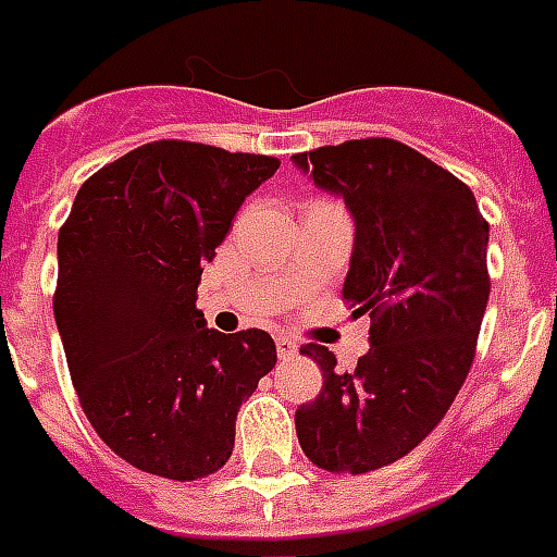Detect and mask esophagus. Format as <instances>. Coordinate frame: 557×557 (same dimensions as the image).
I'll list each match as a JSON object with an SVG mask.
<instances>
[{"instance_id": "34e87169", "label": "esophagus", "mask_w": 557, "mask_h": 557, "mask_svg": "<svg viewBox=\"0 0 557 557\" xmlns=\"http://www.w3.org/2000/svg\"><path fill=\"white\" fill-rule=\"evenodd\" d=\"M277 354H280V359H292V356H297L295 338H288V335H277Z\"/></svg>"}]
</instances>
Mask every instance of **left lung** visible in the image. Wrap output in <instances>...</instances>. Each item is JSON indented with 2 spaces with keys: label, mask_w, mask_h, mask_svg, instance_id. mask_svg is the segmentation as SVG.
<instances>
[{
  "label": "left lung",
  "mask_w": 557,
  "mask_h": 557,
  "mask_svg": "<svg viewBox=\"0 0 557 557\" xmlns=\"http://www.w3.org/2000/svg\"><path fill=\"white\" fill-rule=\"evenodd\" d=\"M292 163L354 215L345 300L371 315V350L335 371L321 345L300 354L324 371L295 411L300 449L330 473H368L418 447L456 400L485 318L487 222L456 175L397 139H350Z\"/></svg>",
  "instance_id": "left-lung-1"
}]
</instances>
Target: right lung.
<instances>
[{"label":"right lung","mask_w":557,"mask_h":557,"mask_svg":"<svg viewBox=\"0 0 557 557\" xmlns=\"http://www.w3.org/2000/svg\"><path fill=\"white\" fill-rule=\"evenodd\" d=\"M277 169V157L148 143L81 186L58 233L54 324L81 409L146 473H215L239 406L277 362L265 330L224 335L195 309L233 215Z\"/></svg>","instance_id":"obj_1"}]
</instances>
